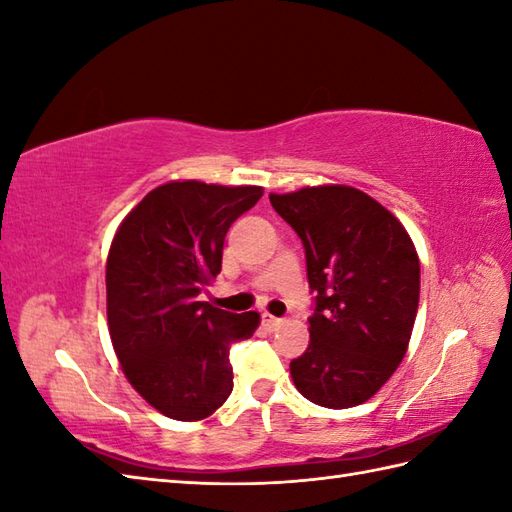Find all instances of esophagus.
<instances>
[{
	"mask_svg": "<svg viewBox=\"0 0 512 512\" xmlns=\"http://www.w3.org/2000/svg\"><path fill=\"white\" fill-rule=\"evenodd\" d=\"M262 323L266 325V328H268V330H275V328H279V323H281V319L273 317V314H268V312H264V314H262Z\"/></svg>",
	"mask_w": 512,
	"mask_h": 512,
	"instance_id": "esophagus-1",
	"label": "esophagus"
}]
</instances>
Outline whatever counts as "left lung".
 Here are the masks:
<instances>
[{"label": "left lung", "instance_id": "left-lung-1", "mask_svg": "<svg viewBox=\"0 0 512 512\" xmlns=\"http://www.w3.org/2000/svg\"><path fill=\"white\" fill-rule=\"evenodd\" d=\"M306 248L310 345L290 363L301 396L328 409L372 398L407 352L420 299L409 233L367 193L325 184L270 193Z\"/></svg>", "mask_w": 512, "mask_h": 512}]
</instances>
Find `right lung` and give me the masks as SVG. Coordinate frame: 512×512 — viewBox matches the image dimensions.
Listing matches in <instances>:
<instances>
[{
  "mask_svg": "<svg viewBox=\"0 0 512 512\" xmlns=\"http://www.w3.org/2000/svg\"><path fill=\"white\" fill-rule=\"evenodd\" d=\"M262 187L167 182L118 226L107 255V325L129 383L173 420H202L233 391L228 350L253 336L257 312L200 295L222 270L228 228Z\"/></svg>",
  "mask_w": 512,
  "mask_h": 512,
  "instance_id": "right-lung-1",
  "label": "right lung"
}]
</instances>
